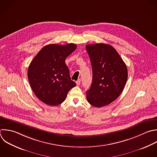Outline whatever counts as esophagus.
<instances>
[{
  "instance_id": "34e87169",
  "label": "esophagus",
  "mask_w": 157,
  "mask_h": 157,
  "mask_svg": "<svg viewBox=\"0 0 157 157\" xmlns=\"http://www.w3.org/2000/svg\"><path fill=\"white\" fill-rule=\"evenodd\" d=\"M80 82H81V80L80 79H78L77 81H76V84L77 86H79L80 85Z\"/></svg>"
}]
</instances>
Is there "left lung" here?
I'll return each mask as SVG.
<instances>
[{
	"label": "left lung",
	"mask_w": 157,
	"mask_h": 157,
	"mask_svg": "<svg viewBox=\"0 0 157 157\" xmlns=\"http://www.w3.org/2000/svg\"><path fill=\"white\" fill-rule=\"evenodd\" d=\"M93 72L92 83L86 91L88 102L96 107L108 105L120 95L128 78L126 66L110 45H86Z\"/></svg>",
	"instance_id": "obj_1"
}]
</instances>
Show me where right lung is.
Returning <instances> with one entry per match:
<instances>
[{
  "mask_svg": "<svg viewBox=\"0 0 157 157\" xmlns=\"http://www.w3.org/2000/svg\"><path fill=\"white\" fill-rule=\"evenodd\" d=\"M76 48L74 44L46 45L29 64L28 77L31 87L44 103L51 106L61 104L69 91L76 86L65 63L66 58Z\"/></svg>",
  "mask_w": 157,
  "mask_h": 157,
  "instance_id": "add662e5",
  "label": "right lung"
}]
</instances>
